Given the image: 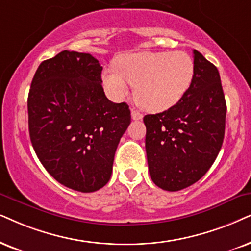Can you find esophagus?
<instances>
[{"label":"esophagus","mask_w":251,"mask_h":251,"mask_svg":"<svg viewBox=\"0 0 251 251\" xmlns=\"http://www.w3.org/2000/svg\"><path fill=\"white\" fill-rule=\"evenodd\" d=\"M142 118H144V115H142V113L139 112L138 110L132 109V119H134V120H141Z\"/></svg>","instance_id":"34e87169"}]
</instances>
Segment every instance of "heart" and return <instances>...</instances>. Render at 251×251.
<instances>
[{"mask_svg": "<svg viewBox=\"0 0 251 251\" xmlns=\"http://www.w3.org/2000/svg\"><path fill=\"white\" fill-rule=\"evenodd\" d=\"M195 62L186 52L127 53L117 59V67L103 71V82L115 98L133 87L144 109L160 112L176 105L188 93L195 77Z\"/></svg>", "mask_w": 251, "mask_h": 251, "instance_id": "heart-1", "label": "heart"}]
</instances>
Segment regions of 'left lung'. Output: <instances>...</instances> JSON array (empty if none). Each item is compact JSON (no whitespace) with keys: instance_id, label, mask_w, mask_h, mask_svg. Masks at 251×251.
<instances>
[{"instance_id":"8db88e82","label":"left lung","mask_w":251,"mask_h":251,"mask_svg":"<svg viewBox=\"0 0 251 251\" xmlns=\"http://www.w3.org/2000/svg\"><path fill=\"white\" fill-rule=\"evenodd\" d=\"M195 77L176 105L144 117L151 178L166 191L195 184L217 158L225 136L226 100L213 63L193 50Z\"/></svg>"}]
</instances>
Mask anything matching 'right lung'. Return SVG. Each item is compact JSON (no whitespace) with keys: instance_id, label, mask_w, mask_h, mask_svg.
Here are the masks:
<instances>
[{"instance_id":"1","label":"right lung","mask_w":251,"mask_h":251,"mask_svg":"<svg viewBox=\"0 0 251 251\" xmlns=\"http://www.w3.org/2000/svg\"><path fill=\"white\" fill-rule=\"evenodd\" d=\"M102 69L89 53L62 50L40 63L28 91L34 151L50 176L75 191L94 192L109 182L131 123L127 104L104 94Z\"/></svg>"}]
</instances>
